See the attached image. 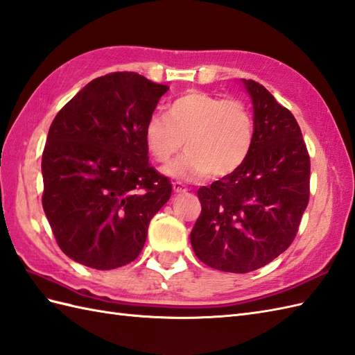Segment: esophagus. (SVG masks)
Segmentation results:
<instances>
[{
	"label": "esophagus",
	"mask_w": 355,
	"mask_h": 355,
	"mask_svg": "<svg viewBox=\"0 0 355 355\" xmlns=\"http://www.w3.org/2000/svg\"><path fill=\"white\" fill-rule=\"evenodd\" d=\"M172 189H174V192H175V193H180V192H186V191H187L186 184L181 183V181H174V183H172Z\"/></svg>",
	"instance_id": "34e87169"
}]
</instances>
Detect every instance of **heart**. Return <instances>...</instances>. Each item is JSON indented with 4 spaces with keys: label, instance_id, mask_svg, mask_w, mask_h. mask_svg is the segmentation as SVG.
Listing matches in <instances>:
<instances>
[{
    "label": "heart",
    "instance_id": "obj_1",
    "mask_svg": "<svg viewBox=\"0 0 355 355\" xmlns=\"http://www.w3.org/2000/svg\"><path fill=\"white\" fill-rule=\"evenodd\" d=\"M166 114L154 113L146 119L144 139L159 163L171 160L186 140V154L166 168L171 175L187 181L202 180L210 172L228 175L250 155L254 118L242 100L192 89L175 98Z\"/></svg>",
    "mask_w": 355,
    "mask_h": 355
}]
</instances>
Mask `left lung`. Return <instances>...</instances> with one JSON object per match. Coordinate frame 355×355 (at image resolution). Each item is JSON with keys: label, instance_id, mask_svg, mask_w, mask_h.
<instances>
[{"label": "left lung", "instance_id": "obj_1", "mask_svg": "<svg viewBox=\"0 0 355 355\" xmlns=\"http://www.w3.org/2000/svg\"><path fill=\"white\" fill-rule=\"evenodd\" d=\"M254 105V142L243 164L198 189L201 213L191 233L205 265L246 274L289 248L310 198V155L286 107L254 80H243Z\"/></svg>", "mask_w": 355, "mask_h": 355}]
</instances>
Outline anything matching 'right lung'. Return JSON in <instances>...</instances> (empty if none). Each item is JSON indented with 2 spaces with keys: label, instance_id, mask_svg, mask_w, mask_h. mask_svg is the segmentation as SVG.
Segmentation results:
<instances>
[{
  "label": "right lung",
  "instance_id": "1",
  "mask_svg": "<svg viewBox=\"0 0 355 355\" xmlns=\"http://www.w3.org/2000/svg\"><path fill=\"white\" fill-rule=\"evenodd\" d=\"M168 89L136 72H112L55 114L42 154V205L69 259L109 270L142 251L150 220L172 193L169 178L148 162L144 139Z\"/></svg>",
  "mask_w": 355,
  "mask_h": 355
}]
</instances>
